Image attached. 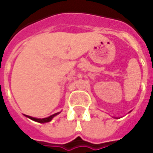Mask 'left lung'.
Wrapping results in <instances>:
<instances>
[{
	"label": "left lung",
	"mask_w": 153,
	"mask_h": 153,
	"mask_svg": "<svg viewBox=\"0 0 153 153\" xmlns=\"http://www.w3.org/2000/svg\"><path fill=\"white\" fill-rule=\"evenodd\" d=\"M115 118H116V117H115ZM116 119H117V118H116Z\"/></svg>",
	"instance_id": "8db88e82"
}]
</instances>
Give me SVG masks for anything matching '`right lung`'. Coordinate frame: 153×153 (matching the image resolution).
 <instances>
[{
	"instance_id": "add662e5",
	"label": "right lung",
	"mask_w": 153,
	"mask_h": 153,
	"mask_svg": "<svg viewBox=\"0 0 153 153\" xmlns=\"http://www.w3.org/2000/svg\"><path fill=\"white\" fill-rule=\"evenodd\" d=\"M60 112H57V113H55L53 115H50V116H48L47 118H42V119H40V118H35V117H32V116H29V115H25L26 117H28V118L31 119L32 120H34L36 122H38V123H41V124H44V123H47V122H50L52 119L57 115L58 114H60Z\"/></svg>"
}]
</instances>
